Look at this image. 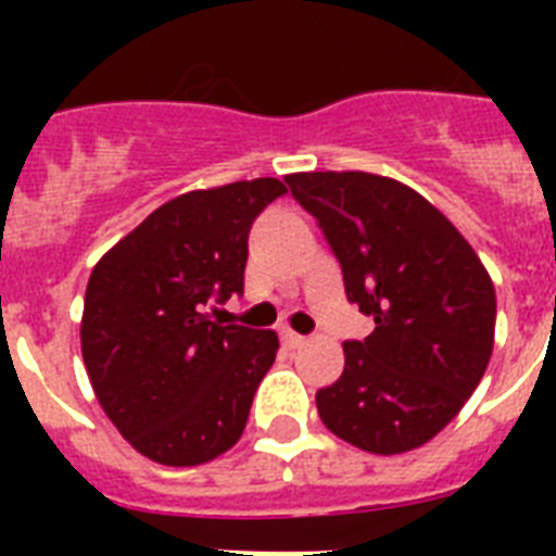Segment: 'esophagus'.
Here are the masks:
<instances>
[{"label":"esophagus","instance_id":"34e87169","mask_svg":"<svg viewBox=\"0 0 556 556\" xmlns=\"http://www.w3.org/2000/svg\"><path fill=\"white\" fill-rule=\"evenodd\" d=\"M303 343H305L303 334H296V331H291V329L282 331V346L286 349H300Z\"/></svg>","mask_w":556,"mask_h":556}]
</instances>
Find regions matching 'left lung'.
<instances>
[{
    "instance_id": "obj_1",
    "label": "left lung",
    "mask_w": 556,
    "mask_h": 556,
    "mask_svg": "<svg viewBox=\"0 0 556 556\" xmlns=\"http://www.w3.org/2000/svg\"><path fill=\"white\" fill-rule=\"evenodd\" d=\"M291 195L320 225L349 303L375 320L317 392L338 439L395 456L427 444L479 387L493 352L496 291L467 239L395 178L294 173Z\"/></svg>"
}]
</instances>
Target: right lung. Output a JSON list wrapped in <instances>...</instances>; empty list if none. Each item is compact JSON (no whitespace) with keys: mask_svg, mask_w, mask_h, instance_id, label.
Returning <instances> with one entry per match:
<instances>
[{"mask_svg":"<svg viewBox=\"0 0 556 556\" xmlns=\"http://www.w3.org/2000/svg\"><path fill=\"white\" fill-rule=\"evenodd\" d=\"M282 192L279 178L185 192L91 270L83 364L109 421L159 465H204L242 439L279 338L204 308L242 294L253 218Z\"/></svg>","mask_w":556,"mask_h":556,"instance_id":"1","label":"right lung"}]
</instances>
